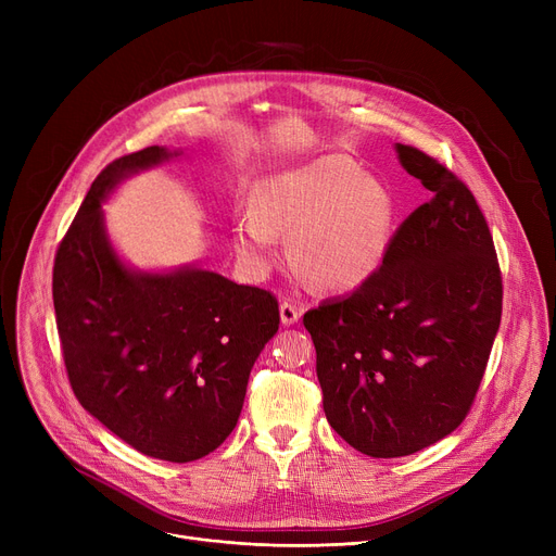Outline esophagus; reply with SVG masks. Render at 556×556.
<instances>
[{"label":"esophagus","mask_w":556,"mask_h":556,"mask_svg":"<svg viewBox=\"0 0 556 556\" xmlns=\"http://www.w3.org/2000/svg\"><path fill=\"white\" fill-rule=\"evenodd\" d=\"M279 315H281V325L283 327H290V325H295L298 319L302 317V311L295 306V304H290V302H281L279 304Z\"/></svg>","instance_id":"esophagus-1"}]
</instances>
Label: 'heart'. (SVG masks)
<instances>
[{
	"mask_svg": "<svg viewBox=\"0 0 556 556\" xmlns=\"http://www.w3.org/2000/svg\"><path fill=\"white\" fill-rule=\"evenodd\" d=\"M390 191L346 157L327 155L273 173L250 191V216L233 223L245 266L266 273L290 237L295 268L327 290H356L383 268L392 245Z\"/></svg>",
	"mask_w": 556,
	"mask_h": 556,
	"instance_id": "heart-1",
	"label": "heart"
}]
</instances>
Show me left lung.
I'll use <instances>...</instances> for the list:
<instances>
[{
	"mask_svg": "<svg viewBox=\"0 0 556 556\" xmlns=\"http://www.w3.org/2000/svg\"><path fill=\"white\" fill-rule=\"evenodd\" d=\"M401 166L432 193L407 216L378 275L311 308L325 415L369 457L413 455L471 410L503 315L489 225L455 173L396 143Z\"/></svg>",
	"mask_w": 556,
	"mask_h": 556,
	"instance_id": "1",
	"label": "left lung"
}]
</instances>
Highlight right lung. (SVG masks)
Here are the masks:
<instances>
[{"mask_svg": "<svg viewBox=\"0 0 556 556\" xmlns=\"http://www.w3.org/2000/svg\"><path fill=\"white\" fill-rule=\"evenodd\" d=\"M180 153L149 146L108 164L53 261L55 325L76 399L135 451L178 464L227 440L252 365L279 329L268 290L198 266L135 270L112 248L108 193Z\"/></svg>", "mask_w": 556, "mask_h": 556, "instance_id": "obj_1", "label": "right lung"}]
</instances>
